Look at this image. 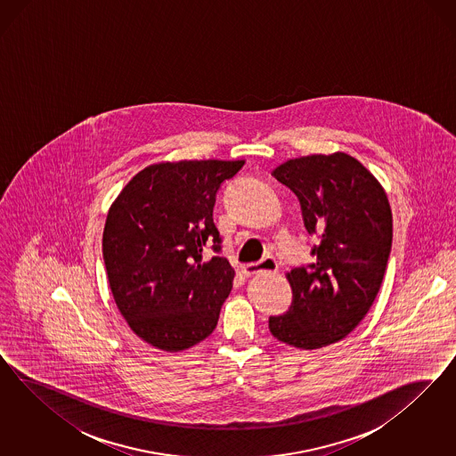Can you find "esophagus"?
<instances>
[{"instance_id":"esophagus-1","label":"esophagus","mask_w":456,"mask_h":456,"mask_svg":"<svg viewBox=\"0 0 456 456\" xmlns=\"http://www.w3.org/2000/svg\"><path fill=\"white\" fill-rule=\"evenodd\" d=\"M277 271V261L273 256H265L263 261L259 263L246 264L242 267V273L244 276L252 277L261 274V273H276Z\"/></svg>"}]
</instances>
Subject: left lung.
Instances as JSON below:
<instances>
[{"mask_svg": "<svg viewBox=\"0 0 456 456\" xmlns=\"http://www.w3.org/2000/svg\"><path fill=\"white\" fill-rule=\"evenodd\" d=\"M297 195L304 225L321 242L316 263L292 269L289 311L269 318L271 334L299 349L338 343L368 314L393 242L387 192L347 153L292 159L273 172Z\"/></svg>", "mask_w": 456, "mask_h": 456, "instance_id": "8db88e82", "label": "left lung"}]
</instances>
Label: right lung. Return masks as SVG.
Masks as SVG:
<instances>
[{
	"mask_svg": "<svg viewBox=\"0 0 456 456\" xmlns=\"http://www.w3.org/2000/svg\"><path fill=\"white\" fill-rule=\"evenodd\" d=\"M244 160H182L138 172L111 204L103 261L132 331L164 351L204 341L217 326L234 269L221 257L216 193ZM210 245L216 256L203 259Z\"/></svg>",
	"mask_w": 456,
	"mask_h": 456,
	"instance_id": "add662e5",
	"label": "right lung"
}]
</instances>
